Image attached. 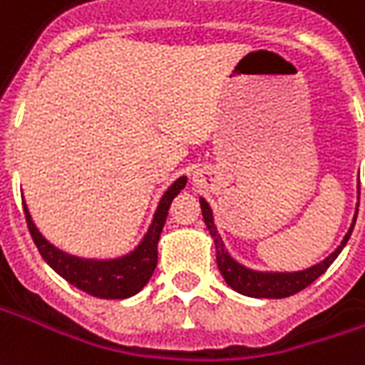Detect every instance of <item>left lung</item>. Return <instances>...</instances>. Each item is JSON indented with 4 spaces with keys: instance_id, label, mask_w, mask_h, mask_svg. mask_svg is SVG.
<instances>
[{
    "instance_id": "obj_1",
    "label": "left lung",
    "mask_w": 365,
    "mask_h": 365,
    "mask_svg": "<svg viewBox=\"0 0 365 365\" xmlns=\"http://www.w3.org/2000/svg\"><path fill=\"white\" fill-rule=\"evenodd\" d=\"M201 203V213H203V221L207 225L209 233L213 237V243L217 249V267L225 282L233 290H237L239 294L253 298H287L297 294L302 289H307L308 284H312L320 274H324V271L336 261V257L342 253V249L348 243L354 225H356V217L358 213L354 215L348 233L342 239V243L338 245V249L326 257L324 261H320L310 269L304 271H294V272H262V271H253V269H247L241 262H237L231 255L227 253L223 239L217 233V227L213 221V211L209 207V203L203 197H200Z\"/></svg>"
}]
</instances>
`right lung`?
<instances>
[{
    "label": "right lung",
    "mask_w": 365,
    "mask_h": 365,
    "mask_svg": "<svg viewBox=\"0 0 365 365\" xmlns=\"http://www.w3.org/2000/svg\"><path fill=\"white\" fill-rule=\"evenodd\" d=\"M185 183H187V178L182 175L168 187V191L160 200V205L152 219V225L148 227L144 239L140 241L134 251H130L128 255L118 257V259H83V257H75V255L61 251L41 235L25 203H23V209H25V219H27V227H29L33 241L37 245L41 257L45 259V262L53 271L91 297L122 300V298L138 294L148 284L150 277L154 274V269L158 264V241H160L165 217H168V209L172 205L175 195L185 187Z\"/></svg>",
    "instance_id": "add662e5"
}]
</instances>
